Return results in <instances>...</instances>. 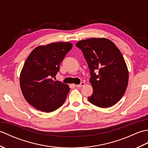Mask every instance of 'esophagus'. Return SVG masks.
<instances>
[{"label":"esophagus","instance_id":"34e87169","mask_svg":"<svg viewBox=\"0 0 148 148\" xmlns=\"http://www.w3.org/2000/svg\"><path fill=\"white\" fill-rule=\"evenodd\" d=\"M84 84H85V83H84V82H81L79 84H77V85H76V86L77 88H81V87H83Z\"/></svg>","mask_w":148,"mask_h":148}]
</instances>
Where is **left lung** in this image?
I'll return each instance as SVG.
<instances>
[{
    "label": "left lung",
    "instance_id": "1",
    "mask_svg": "<svg viewBox=\"0 0 148 148\" xmlns=\"http://www.w3.org/2000/svg\"><path fill=\"white\" fill-rule=\"evenodd\" d=\"M76 46L82 51L90 71L93 93L88 99L99 108L114 106L123 96L128 82L127 66L120 51L105 38L82 40Z\"/></svg>",
    "mask_w": 148,
    "mask_h": 148
}]
</instances>
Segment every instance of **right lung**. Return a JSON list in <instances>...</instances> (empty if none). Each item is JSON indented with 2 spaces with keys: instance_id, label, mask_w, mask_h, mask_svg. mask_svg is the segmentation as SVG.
<instances>
[{
  "instance_id": "add662e5",
  "label": "right lung",
  "mask_w": 148,
  "mask_h": 148,
  "mask_svg": "<svg viewBox=\"0 0 148 148\" xmlns=\"http://www.w3.org/2000/svg\"><path fill=\"white\" fill-rule=\"evenodd\" d=\"M72 48L70 42H53L37 47L28 56L21 72L20 83L25 99L34 108L49 112L64 103L70 88L53 78Z\"/></svg>"
}]
</instances>
